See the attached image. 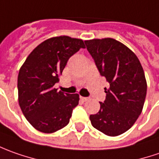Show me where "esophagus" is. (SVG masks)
<instances>
[{
  "mask_svg": "<svg viewBox=\"0 0 159 159\" xmlns=\"http://www.w3.org/2000/svg\"><path fill=\"white\" fill-rule=\"evenodd\" d=\"M80 99L82 100V101H87V100H89V98H85V97H82V96H80Z\"/></svg>",
  "mask_w": 159,
  "mask_h": 159,
  "instance_id": "1",
  "label": "esophagus"
}]
</instances>
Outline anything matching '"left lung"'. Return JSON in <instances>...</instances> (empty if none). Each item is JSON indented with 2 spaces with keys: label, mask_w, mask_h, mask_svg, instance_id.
Here are the masks:
<instances>
[{
  "label": "left lung",
  "mask_w": 159,
  "mask_h": 159,
  "mask_svg": "<svg viewBox=\"0 0 159 159\" xmlns=\"http://www.w3.org/2000/svg\"><path fill=\"white\" fill-rule=\"evenodd\" d=\"M102 76L109 84L100 109L90 115L91 125L107 135L117 136L128 131L142 112L147 92L144 71L129 47L113 39L86 40Z\"/></svg>",
  "instance_id": "left-lung-1"
}]
</instances>
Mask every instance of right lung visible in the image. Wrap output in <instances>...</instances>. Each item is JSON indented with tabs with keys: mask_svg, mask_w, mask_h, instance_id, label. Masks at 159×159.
<instances>
[{
	"mask_svg": "<svg viewBox=\"0 0 159 159\" xmlns=\"http://www.w3.org/2000/svg\"><path fill=\"white\" fill-rule=\"evenodd\" d=\"M81 48L85 46L79 39L51 38L36 47L21 67L18 102L26 120L37 130L49 134L69 124L79 95L58 91L53 86L69 58Z\"/></svg>",
	"mask_w": 159,
	"mask_h": 159,
	"instance_id": "right-lung-1",
	"label": "right lung"
}]
</instances>
